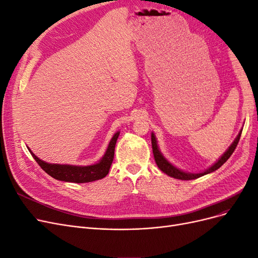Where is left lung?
Wrapping results in <instances>:
<instances>
[{
	"mask_svg": "<svg viewBox=\"0 0 258 258\" xmlns=\"http://www.w3.org/2000/svg\"><path fill=\"white\" fill-rule=\"evenodd\" d=\"M241 132L242 130L239 132V135L237 136L235 141L232 142V144L229 146V148L227 151L224 153V155L222 157L218 159L215 163H213L212 166L210 168H208L207 170L202 171L200 173H189V172H184V171L177 169L176 167H174L172 163H170L165 157H163V155L160 153L158 145H157V140H156V137L154 134H152V147H153V154H154V158L156 163H157L158 168L162 171V172H165L167 175L171 176V177H174L177 179H184V181H188V179H195V178H198L200 176H204L208 173L211 172H214L215 170H217L220 167H222L224 163L228 160V158L232 155V153L235 152L236 147L239 143V140L241 137Z\"/></svg>",
	"mask_w": 258,
	"mask_h": 258,
	"instance_id": "left-lung-1",
	"label": "left lung"
}]
</instances>
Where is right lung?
<instances>
[{
  "mask_svg": "<svg viewBox=\"0 0 258 258\" xmlns=\"http://www.w3.org/2000/svg\"><path fill=\"white\" fill-rule=\"evenodd\" d=\"M119 132H116L113 136L112 140L108 143L106 152L99 162L90 166H72V165H59V163H48L41 160L38 157L31 152L35 161L40 165V167L45 171L46 173L52 176L53 178L59 179L63 182L71 183H88L101 179L107 175L110 171L111 165L114 159V152L116 141L118 139Z\"/></svg>",
  "mask_w": 258,
  "mask_h": 258,
  "instance_id": "right-lung-1",
  "label": "right lung"
}]
</instances>
